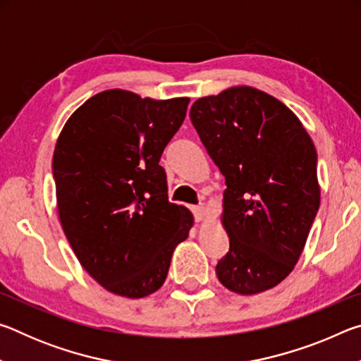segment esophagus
Segmentation results:
<instances>
[{
	"instance_id": "esophagus-1",
	"label": "esophagus",
	"mask_w": 361,
	"mask_h": 361,
	"mask_svg": "<svg viewBox=\"0 0 361 361\" xmlns=\"http://www.w3.org/2000/svg\"><path fill=\"white\" fill-rule=\"evenodd\" d=\"M191 212H192L195 221H200V219L204 218L205 209H204V205H194V207H191Z\"/></svg>"
}]
</instances>
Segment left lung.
<instances>
[{"label":"left lung","instance_id":"1","mask_svg":"<svg viewBox=\"0 0 361 361\" xmlns=\"http://www.w3.org/2000/svg\"><path fill=\"white\" fill-rule=\"evenodd\" d=\"M189 118L226 183L229 252L218 280L239 295L274 288L298 262L320 207L314 142L290 108L247 85L199 99Z\"/></svg>","mask_w":361,"mask_h":361}]
</instances>
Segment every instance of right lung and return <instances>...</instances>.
<instances>
[{
	"mask_svg": "<svg viewBox=\"0 0 361 361\" xmlns=\"http://www.w3.org/2000/svg\"><path fill=\"white\" fill-rule=\"evenodd\" d=\"M189 99L105 90L66 121L52 159L59 216L76 258L103 288L145 298L166 282L191 212L169 202L159 166Z\"/></svg>",
	"mask_w": 361,
	"mask_h": 361,
	"instance_id": "1",
	"label": "right lung"
}]
</instances>
